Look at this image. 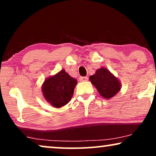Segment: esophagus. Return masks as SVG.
Instances as JSON below:
<instances>
[{
    "label": "esophagus",
    "mask_w": 156,
    "mask_h": 156,
    "mask_svg": "<svg viewBox=\"0 0 156 156\" xmlns=\"http://www.w3.org/2000/svg\"><path fill=\"white\" fill-rule=\"evenodd\" d=\"M80 80L81 82H85V81L88 80V76H81L80 78Z\"/></svg>",
    "instance_id": "obj_1"
}]
</instances>
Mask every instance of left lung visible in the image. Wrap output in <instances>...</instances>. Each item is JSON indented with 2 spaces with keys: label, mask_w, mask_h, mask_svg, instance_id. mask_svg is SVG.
Here are the masks:
<instances>
[{
  "label": "left lung",
  "mask_w": 156,
  "mask_h": 156,
  "mask_svg": "<svg viewBox=\"0 0 156 156\" xmlns=\"http://www.w3.org/2000/svg\"><path fill=\"white\" fill-rule=\"evenodd\" d=\"M89 80L104 99L114 97L121 90L120 80L105 67L98 69L94 74L89 76Z\"/></svg>",
  "instance_id": "left-lung-1"
}]
</instances>
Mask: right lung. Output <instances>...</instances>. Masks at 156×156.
Wrapping results in <instances>:
<instances>
[{
    "mask_svg": "<svg viewBox=\"0 0 156 156\" xmlns=\"http://www.w3.org/2000/svg\"><path fill=\"white\" fill-rule=\"evenodd\" d=\"M76 84V79L69 76L63 69L45 79L42 85V95L53 107H62L71 100Z\"/></svg>",
    "mask_w": 156,
    "mask_h": 156,
    "instance_id": "obj_1",
    "label": "right lung"
}]
</instances>
